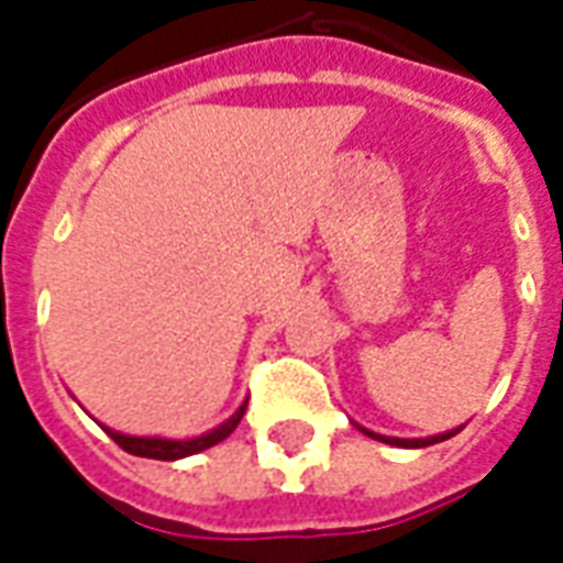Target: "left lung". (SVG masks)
<instances>
[{
  "mask_svg": "<svg viewBox=\"0 0 563 563\" xmlns=\"http://www.w3.org/2000/svg\"><path fill=\"white\" fill-rule=\"evenodd\" d=\"M367 437H374V440H383V443H391V446H410V449H419V446H431V443H440V440H449V437H455L461 428L455 431H446V434H437V437H424V440H401V437H383V434H374V431H367L362 428Z\"/></svg>",
  "mask_w": 563,
  "mask_h": 563,
  "instance_id": "1",
  "label": "left lung"
}]
</instances>
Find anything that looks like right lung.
Instances as JSON below:
<instances>
[{"instance_id":"1","label":"right lung","mask_w":563,"mask_h":563,"mask_svg":"<svg viewBox=\"0 0 563 563\" xmlns=\"http://www.w3.org/2000/svg\"><path fill=\"white\" fill-rule=\"evenodd\" d=\"M244 410H246V404H241V407H238V413H234L232 419H225L220 428H213V431H208V434H201V437H192V440L132 437V434H120V431H111V428H104V424L102 428L108 431V437L114 440L117 446L126 449L129 455H141V459H159V461H177V459H186V455H196V452H201V449L217 446L220 440H225V437L232 434L234 428L241 424V419H244Z\"/></svg>"}]
</instances>
